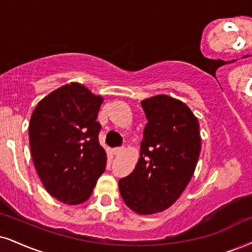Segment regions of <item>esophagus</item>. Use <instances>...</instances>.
<instances>
[{"label": "esophagus", "mask_w": 252, "mask_h": 252, "mask_svg": "<svg viewBox=\"0 0 252 252\" xmlns=\"http://www.w3.org/2000/svg\"><path fill=\"white\" fill-rule=\"evenodd\" d=\"M125 151V148L124 147H117V148H113V153L116 155H120L123 152Z\"/></svg>", "instance_id": "esophagus-1"}]
</instances>
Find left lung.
<instances>
[{
  "label": "left lung",
  "mask_w": 252,
  "mask_h": 252,
  "mask_svg": "<svg viewBox=\"0 0 252 252\" xmlns=\"http://www.w3.org/2000/svg\"><path fill=\"white\" fill-rule=\"evenodd\" d=\"M148 123L140 158L119 180L126 206L140 215L169 208L190 181L201 151L197 118L185 102L159 94L141 101Z\"/></svg>",
  "instance_id": "obj_1"
}]
</instances>
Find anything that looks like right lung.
Returning <instances> with one entry per match:
<instances>
[{"mask_svg":"<svg viewBox=\"0 0 252 252\" xmlns=\"http://www.w3.org/2000/svg\"><path fill=\"white\" fill-rule=\"evenodd\" d=\"M104 99L70 83L40 100L29 124L33 164L46 191L66 204L88 201L106 167L98 140Z\"/></svg>","mask_w":252,"mask_h":252,"instance_id":"1","label":"right lung"}]
</instances>
